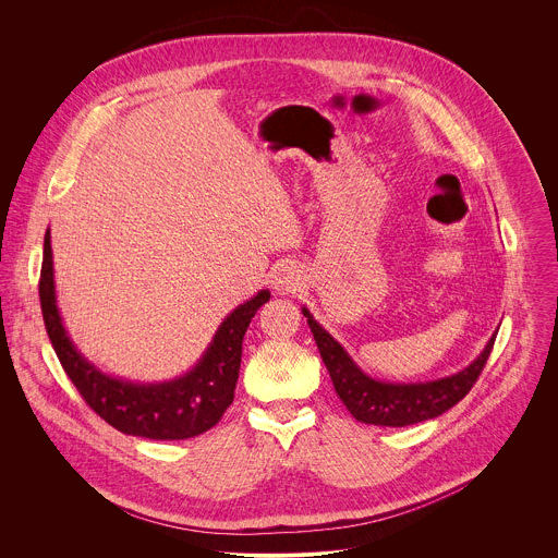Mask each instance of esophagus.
Returning a JSON list of instances; mask_svg holds the SVG:
<instances>
[{
    "label": "esophagus",
    "instance_id": "esophagus-1",
    "mask_svg": "<svg viewBox=\"0 0 558 558\" xmlns=\"http://www.w3.org/2000/svg\"><path fill=\"white\" fill-rule=\"evenodd\" d=\"M302 284V274L295 265H278L271 274V287L278 291V293H295Z\"/></svg>",
    "mask_w": 558,
    "mask_h": 558
}]
</instances>
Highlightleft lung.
<instances>
[{
  "instance_id": "obj_1",
  "label": "left lung",
  "mask_w": 558,
  "mask_h": 558,
  "mask_svg": "<svg viewBox=\"0 0 558 558\" xmlns=\"http://www.w3.org/2000/svg\"><path fill=\"white\" fill-rule=\"evenodd\" d=\"M302 313L315 337L322 361L328 367L337 396L356 422L374 426L402 428L435 420L450 411L474 387L496 341L494 332L483 352L457 374L424 383H391L365 374L345 352V348L311 315L306 306H302Z\"/></svg>"
}]
</instances>
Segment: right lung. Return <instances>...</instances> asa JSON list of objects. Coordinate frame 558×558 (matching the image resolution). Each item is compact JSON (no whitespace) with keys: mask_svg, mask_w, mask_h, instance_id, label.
I'll use <instances>...</instances> for the list:
<instances>
[{"mask_svg":"<svg viewBox=\"0 0 558 558\" xmlns=\"http://www.w3.org/2000/svg\"><path fill=\"white\" fill-rule=\"evenodd\" d=\"M38 293L49 341L86 404L119 433L156 441L191 439L221 420L234 400L245 330L271 298L269 289H260L239 304L219 324L213 341L186 374L162 383H134L101 372L69 337L56 300L49 228L43 243Z\"/></svg>","mask_w":558,"mask_h":558,"instance_id":"right-lung-1","label":"right lung"}]
</instances>
